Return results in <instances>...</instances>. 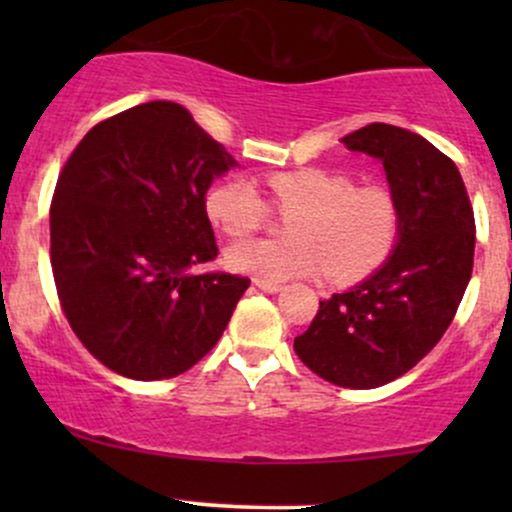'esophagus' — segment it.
<instances>
[{
  "label": "esophagus",
  "instance_id": "esophagus-1",
  "mask_svg": "<svg viewBox=\"0 0 512 512\" xmlns=\"http://www.w3.org/2000/svg\"><path fill=\"white\" fill-rule=\"evenodd\" d=\"M255 286L257 289H262L264 293H276L284 289V284H279V281H264V279H255Z\"/></svg>",
  "mask_w": 512,
  "mask_h": 512
}]
</instances>
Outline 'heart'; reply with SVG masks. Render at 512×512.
Instances as JSON below:
<instances>
[{
	"instance_id": "heart-1",
	"label": "heart",
	"mask_w": 512,
	"mask_h": 512,
	"mask_svg": "<svg viewBox=\"0 0 512 512\" xmlns=\"http://www.w3.org/2000/svg\"><path fill=\"white\" fill-rule=\"evenodd\" d=\"M267 190L289 240H245L226 252L236 272L264 281L327 274L351 284L383 264L402 233V207L390 187L356 185L349 173L308 166L267 175ZM209 221L243 238L267 221V207L245 180H223L204 199Z\"/></svg>"
}]
</instances>
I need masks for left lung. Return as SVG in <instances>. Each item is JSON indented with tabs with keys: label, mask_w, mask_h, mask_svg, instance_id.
<instances>
[{
	"label": "left lung",
	"mask_w": 512,
	"mask_h": 512,
	"mask_svg": "<svg viewBox=\"0 0 512 512\" xmlns=\"http://www.w3.org/2000/svg\"><path fill=\"white\" fill-rule=\"evenodd\" d=\"M342 142L383 161L402 233L363 284L320 301L293 349L327 383L370 390L404 375L440 342L474 267V211L460 170L409 129L373 122Z\"/></svg>",
	"instance_id": "left-lung-1"
}]
</instances>
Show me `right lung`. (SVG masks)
Listing matches in <instances>:
<instances>
[{"label":"right lung","mask_w":512,"mask_h":512,"mask_svg":"<svg viewBox=\"0 0 512 512\" xmlns=\"http://www.w3.org/2000/svg\"><path fill=\"white\" fill-rule=\"evenodd\" d=\"M233 166L170 101L122 110L76 144L50 204V264L64 317L103 366L166 380L219 342L250 279L190 269L219 252L204 195Z\"/></svg>","instance_id":"right-lung-1"}]
</instances>
